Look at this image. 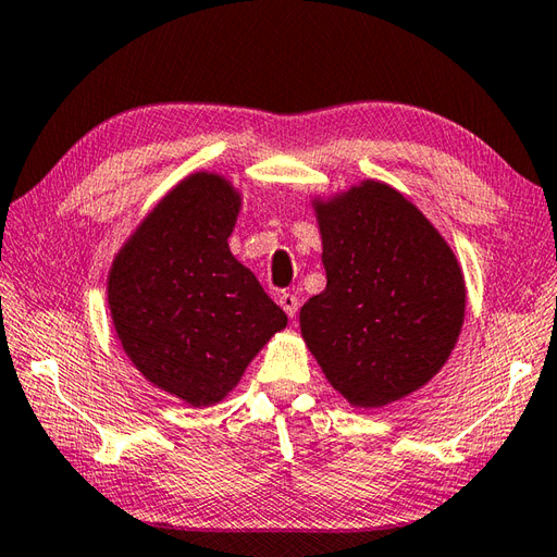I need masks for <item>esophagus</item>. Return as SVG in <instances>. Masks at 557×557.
Returning a JSON list of instances; mask_svg holds the SVG:
<instances>
[{"mask_svg": "<svg viewBox=\"0 0 557 557\" xmlns=\"http://www.w3.org/2000/svg\"><path fill=\"white\" fill-rule=\"evenodd\" d=\"M280 306H282L284 313H287L289 318H294L296 310H299V299H296V296L289 294V292H282L280 294Z\"/></svg>", "mask_w": 557, "mask_h": 557, "instance_id": "1", "label": "esophagus"}]
</instances>
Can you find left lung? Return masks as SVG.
<instances>
[{"mask_svg":"<svg viewBox=\"0 0 557 557\" xmlns=\"http://www.w3.org/2000/svg\"><path fill=\"white\" fill-rule=\"evenodd\" d=\"M327 287L301 334L348 404L382 408L442 370L465 318L456 253L404 194L366 180L315 201Z\"/></svg>","mask_w":557,"mask_h":557,"instance_id":"8db88e82","label":"left lung"}]
</instances>
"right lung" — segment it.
Segmentation results:
<instances>
[{
    "label": "right lung",
    "mask_w": 557,
    "mask_h": 557,
    "mask_svg": "<svg viewBox=\"0 0 557 557\" xmlns=\"http://www.w3.org/2000/svg\"><path fill=\"white\" fill-rule=\"evenodd\" d=\"M239 206L225 177L189 175L141 220L109 273L123 351L151 384L194 408L223 400L287 325L284 310L230 253Z\"/></svg>",
    "instance_id": "obj_1"
}]
</instances>
